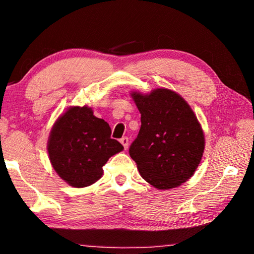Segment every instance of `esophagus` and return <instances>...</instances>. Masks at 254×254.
I'll list each match as a JSON object with an SVG mask.
<instances>
[{
	"mask_svg": "<svg viewBox=\"0 0 254 254\" xmlns=\"http://www.w3.org/2000/svg\"><path fill=\"white\" fill-rule=\"evenodd\" d=\"M120 142L122 143V145L124 147V149H126V150L127 149V147H128V139H127V136H123L122 139L120 140Z\"/></svg>",
	"mask_w": 254,
	"mask_h": 254,
	"instance_id": "obj_1",
	"label": "esophagus"
}]
</instances>
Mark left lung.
I'll use <instances>...</instances> for the list:
<instances>
[{"label":"left lung","instance_id":"1","mask_svg":"<svg viewBox=\"0 0 254 254\" xmlns=\"http://www.w3.org/2000/svg\"><path fill=\"white\" fill-rule=\"evenodd\" d=\"M141 127L128 152L145 182L157 189L178 187L191 177L205 149L200 124L188 103L174 91L132 92Z\"/></svg>","mask_w":254,"mask_h":254}]
</instances>
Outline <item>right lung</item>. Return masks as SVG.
<instances>
[{
	"label": "right lung",
	"instance_id": "1",
	"mask_svg": "<svg viewBox=\"0 0 254 254\" xmlns=\"http://www.w3.org/2000/svg\"><path fill=\"white\" fill-rule=\"evenodd\" d=\"M111 127L88 106H72L60 115L51 128L48 153L51 165L63 180L76 188L96 183L103 166L123 145L111 139Z\"/></svg>",
	"mask_w": 254,
	"mask_h": 254
}]
</instances>
